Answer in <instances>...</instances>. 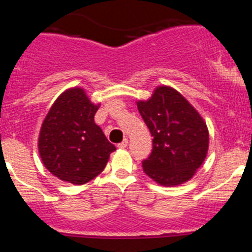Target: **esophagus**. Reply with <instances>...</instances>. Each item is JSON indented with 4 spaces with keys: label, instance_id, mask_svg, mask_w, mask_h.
Masks as SVG:
<instances>
[{
    "label": "esophagus",
    "instance_id": "obj_1",
    "mask_svg": "<svg viewBox=\"0 0 252 252\" xmlns=\"http://www.w3.org/2000/svg\"><path fill=\"white\" fill-rule=\"evenodd\" d=\"M127 144H128V140L124 139V141L120 142L119 145H117V148H119V149H126V148H127Z\"/></svg>",
    "mask_w": 252,
    "mask_h": 252
}]
</instances>
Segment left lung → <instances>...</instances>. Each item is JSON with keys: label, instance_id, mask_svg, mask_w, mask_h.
Segmentation results:
<instances>
[{"label": "left lung", "instance_id": "left-lung-1", "mask_svg": "<svg viewBox=\"0 0 252 252\" xmlns=\"http://www.w3.org/2000/svg\"><path fill=\"white\" fill-rule=\"evenodd\" d=\"M137 108L154 137L151 154L142 160L145 174L166 187L190 179L208 151V128L201 115L165 86L158 87L148 101L137 102Z\"/></svg>", "mask_w": 252, "mask_h": 252}]
</instances>
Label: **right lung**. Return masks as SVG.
I'll list each match as a JSON object with an SVG mask.
<instances>
[{
  "label": "right lung",
  "instance_id": "obj_1",
  "mask_svg": "<svg viewBox=\"0 0 252 252\" xmlns=\"http://www.w3.org/2000/svg\"><path fill=\"white\" fill-rule=\"evenodd\" d=\"M98 106L82 88H70L57 98L39 135V154L51 174L68 183H88L106 166L116 150L94 122Z\"/></svg>",
  "mask_w": 252,
  "mask_h": 252
}]
</instances>
